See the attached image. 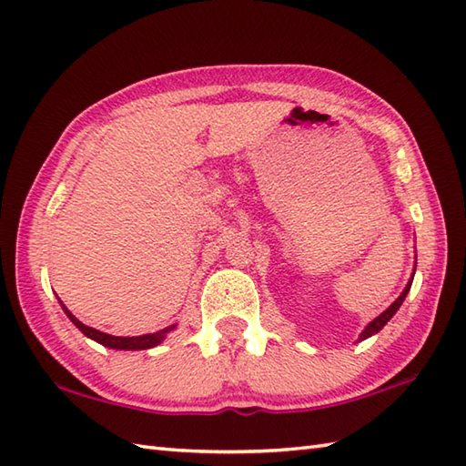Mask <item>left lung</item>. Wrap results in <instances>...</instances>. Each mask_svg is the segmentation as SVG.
Segmentation results:
<instances>
[{
  "label": "left lung",
  "mask_w": 466,
  "mask_h": 466,
  "mask_svg": "<svg viewBox=\"0 0 466 466\" xmlns=\"http://www.w3.org/2000/svg\"><path fill=\"white\" fill-rule=\"evenodd\" d=\"M414 272H417V262H414V270H412L410 280L407 282V286H404V290L400 292L399 299L394 300V302L389 306V309H386L382 314L376 316V319H374L372 322H369V326H366V329L360 332V336H359V342H360V340H366V339H370V336H372V334H376V332H380V330L384 329V324L389 322L394 314H397V310L400 309V304L404 302V299H407V294H409V290H410L412 279H414Z\"/></svg>",
  "instance_id": "obj_1"
}]
</instances>
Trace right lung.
Returning <instances> with one entry per match:
<instances>
[{
  "label": "right lung",
  "mask_w": 466,
  "mask_h": 466,
  "mask_svg": "<svg viewBox=\"0 0 466 466\" xmlns=\"http://www.w3.org/2000/svg\"><path fill=\"white\" fill-rule=\"evenodd\" d=\"M59 304H62V309H64L67 319L72 320L77 326V329H80L87 336V339H92L96 342H100L102 346H107V349H116V350H146V349H154V346H157V344L166 340L167 332H172L176 329V324H172V326H166L164 330H157V332H152V334L112 336V334H106V332L96 330V329H92V326H86L84 322L77 320L76 316L66 309V304L62 300H59Z\"/></svg>",
  "instance_id": "1"
}]
</instances>
